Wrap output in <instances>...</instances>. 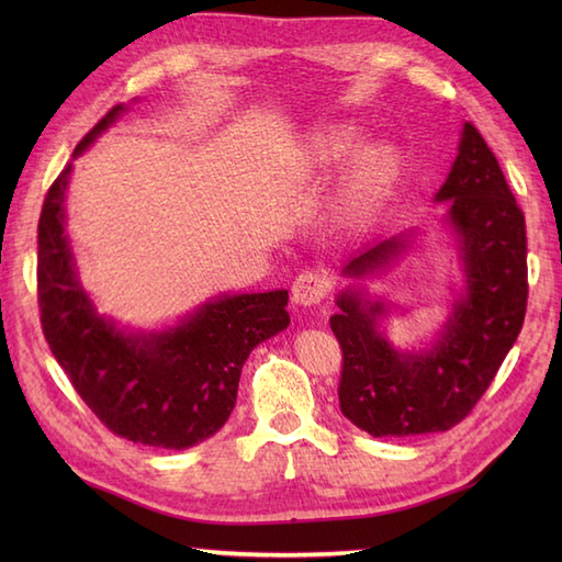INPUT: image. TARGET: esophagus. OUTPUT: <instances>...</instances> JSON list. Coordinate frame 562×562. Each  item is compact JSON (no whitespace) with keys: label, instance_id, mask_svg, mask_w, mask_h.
I'll return each mask as SVG.
<instances>
[{"label":"esophagus","instance_id":"34e87169","mask_svg":"<svg viewBox=\"0 0 562 562\" xmlns=\"http://www.w3.org/2000/svg\"><path fill=\"white\" fill-rule=\"evenodd\" d=\"M330 290V280L324 270H304L292 284V302L300 306H314L324 302Z\"/></svg>","mask_w":562,"mask_h":562}]
</instances>
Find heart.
Returning a JSON list of instances; mask_svg holds the SVG:
<instances>
[{"mask_svg":"<svg viewBox=\"0 0 562 562\" xmlns=\"http://www.w3.org/2000/svg\"><path fill=\"white\" fill-rule=\"evenodd\" d=\"M360 130L352 125H338L330 127L328 133H321L314 137L308 154L318 164H333L348 157V154L360 145ZM396 151L389 145H376L360 151L355 157L348 176H345L342 186V207L350 214H360L369 210V205L376 200L379 190L386 186L391 173L396 171Z\"/></svg>","mask_w":562,"mask_h":562,"instance_id":"b5f03b06","label":"heart"}]
</instances>
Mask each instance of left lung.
Masks as SVG:
<instances>
[{"instance_id": "left-lung-1", "label": "left lung", "mask_w": 562, "mask_h": 562, "mask_svg": "<svg viewBox=\"0 0 562 562\" xmlns=\"http://www.w3.org/2000/svg\"><path fill=\"white\" fill-rule=\"evenodd\" d=\"M435 202L457 241L463 292L425 350H396L381 330L389 306L362 288L338 294L330 328L342 348L340 411L372 437L445 432L491 386L527 314V226L495 154L463 123L459 154ZM413 232L367 244L342 274L367 280L408 254Z\"/></svg>"}]
</instances>
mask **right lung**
<instances>
[{"label": "right lung", "mask_w": 562, "mask_h": 562, "mask_svg": "<svg viewBox=\"0 0 562 562\" xmlns=\"http://www.w3.org/2000/svg\"><path fill=\"white\" fill-rule=\"evenodd\" d=\"M115 105L71 157L105 133ZM71 164L55 178L38 222V304L45 340L81 401L113 435L188 449L229 420L250 350L290 326L288 290L222 294L164 330H127L101 316L77 278L65 234Z\"/></svg>", "instance_id": "right-lung-1"}]
</instances>
